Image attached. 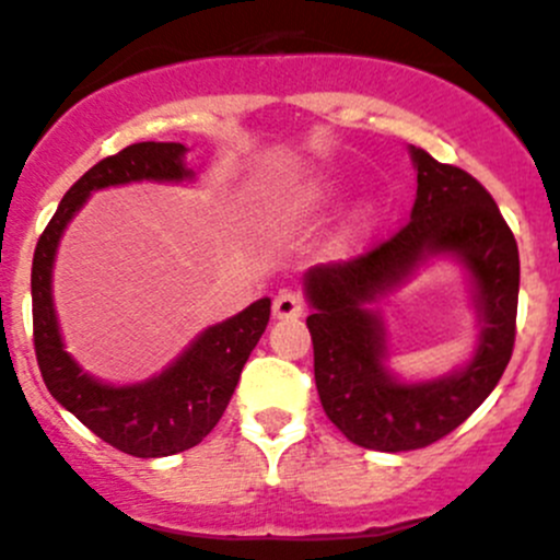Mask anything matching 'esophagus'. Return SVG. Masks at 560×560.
Instances as JSON below:
<instances>
[{
  "label": "esophagus",
  "instance_id": "34e87169",
  "mask_svg": "<svg viewBox=\"0 0 560 560\" xmlns=\"http://www.w3.org/2000/svg\"><path fill=\"white\" fill-rule=\"evenodd\" d=\"M273 316L276 319H298V316H303V300L295 290H281L273 298Z\"/></svg>",
  "mask_w": 560,
  "mask_h": 560
}]
</instances>
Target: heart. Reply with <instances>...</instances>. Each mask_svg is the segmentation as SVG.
<instances>
[{
    "mask_svg": "<svg viewBox=\"0 0 560 560\" xmlns=\"http://www.w3.org/2000/svg\"><path fill=\"white\" fill-rule=\"evenodd\" d=\"M314 198H316V201H322V198H327V192H325V190H319V192H316Z\"/></svg>",
    "mask_w": 560,
    "mask_h": 560,
    "instance_id": "heart-1",
    "label": "heart"
}]
</instances>
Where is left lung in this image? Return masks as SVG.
<instances>
[{
  "label": "left lung",
  "instance_id": "left-lung-1",
  "mask_svg": "<svg viewBox=\"0 0 560 560\" xmlns=\"http://www.w3.org/2000/svg\"><path fill=\"white\" fill-rule=\"evenodd\" d=\"M419 176L408 225L349 262L316 265L303 276L314 314V378L327 419L370 451H416L464 423L502 378L515 346V235L491 192L462 168L408 147ZM429 256L468 270L481 335L474 359L429 382H399L387 370L385 328L372 308Z\"/></svg>",
  "mask_w": 560,
  "mask_h": 560
}]
</instances>
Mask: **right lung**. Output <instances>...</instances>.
I'll use <instances>...</instances> for the list:
<instances>
[{"mask_svg":"<svg viewBox=\"0 0 560 560\" xmlns=\"http://www.w3.org/2000/svg\"><path fill=\"white\" fill-rule=\"evenodd\" d=\"M187 147L179 141H139L98 161L69 187L39 235L32 262L34 351L47 392L112 448L137 458H161L198 445L231 402L246 359L270 319V298H260L231 319L206 327L163 373L139 384H104L63 349L52 262L58 244L88 196L131 182H190Z\"/></svg>","mask_w":560,"mask_h":560,"instance_id":"add662e5","label":"right lung"}]
</instances>
